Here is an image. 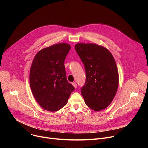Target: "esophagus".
Instances as JSON below:
<instances>
[{
	"label": "esophagus",
	"instance_id": "34e87169",
	"mask_svg": "<svg viewBox=\"0 0 148 148\" xmlns=\"http://www.w3.org/2000/svg\"><path fill=\"white\" fill-rule=\"evenodd\" d=\"M72 85L74 86V87L75 88H76L77 87V84L75 83V82H73L72 83Z\"/></svg>",
	"mask_w": 148,
	"mask_h": 148
}]
</instances>
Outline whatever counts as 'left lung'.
Instances as JSON below:
<instances>
[{
  "label": "left lung",
  "instance_id": "1",
  "mask_svg": "<svg viewBox=\"0 0 148 148\" xmlns=\"http://www.w3.org/2000/svg\"><path fill=\"white\" fill-rule=\"evenodd\" d=\"M75 49L86 70V82L81 88L86 104L95 111L106 108L118 87V71L114 57L108 49L96 44L78 43Z\"/></svg>",
  "mask_w": 148,
  "mask_h": 148
}]
</instances>
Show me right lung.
Instances as JSON below:
<instances>
[{"label":"right lung","mask_w":148,"mask_h":148,"mask_svg":"<svg viewBox=\"0 0 148 148\" xmlns=\"http://www.w3.org/2000/svg\"><path fill=\"white\" fill-rule=\"evenodd\" d=\"M71 49L67 43L52 45L35 56L30 71V86L44 110L54 112L67 104L74 87L67 79L64 61Z\"/></svg>","instance_id":"right-lung-1"}]
</instances>
